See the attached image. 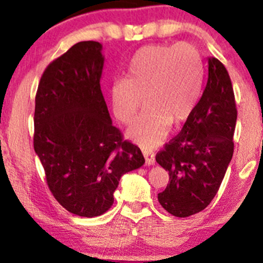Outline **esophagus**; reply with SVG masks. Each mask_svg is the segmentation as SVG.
<instances>
[{
	"instance_id": "esophagus-1",
	"label": "esophagus",
	"mask_w": 263,
	"mask_h": 263,
	"mask_svg": "<svg viewBox=\"0 0 263 263\" xmlns=\"http://www.w3.org/2000/svg\"><path fill=\"white\" fill-rule=\"evenodd\" d=\"M142 154L145 156V160H146V164L148 166L154 165L155 164V154L151 150H142Z\"/></svg>"
}]
</instances>
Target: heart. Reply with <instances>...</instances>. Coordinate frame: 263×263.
<instances>
[{
    "label": "heart",
    "mask_w": 263,
    "mask_h": 263,
    "mask_svg": "<svg viewBox=\"0 0 263 263\" xmlns=\"http://www.w3.org/2000/svg\"><path fill=\"white\" fill-rule=\"evenodd\" d=\"M203 68L200 53L188 43L154 44L140 49L128 66L127 80L110 89L116 118L131 123L145 98L146 109L127 131L142 147H155L171 124L187 119L197 105Z\"/></svg>",
    "instance_id": "b5f03b06"
}]
</instances>
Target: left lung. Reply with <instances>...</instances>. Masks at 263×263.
<instances>
[{
    "label": "left lung",
    "mask_w": 263,
    "mask_h": 263,
    "mask_svg": "<svg viewBox=\"0 0 263 263\" xmlns=\"http://www.w3.org/2000/svg\"><path fill=\"white\" fill-rule=\"evenodd\" d=\"M237 107L232 81L217 58H209V76L200 102L178 136L156 154L169 173L158 195L160 205L177 217L208 208L219 191L234 151Z\"/></svg>",
    "instance_id": "1"
}]
</instances>
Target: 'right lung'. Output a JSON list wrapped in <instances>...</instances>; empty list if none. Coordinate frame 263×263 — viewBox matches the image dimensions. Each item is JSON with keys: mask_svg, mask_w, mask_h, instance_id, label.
Returning <instances> with one entry per match:
<instances>
[{"mask_svg": "<svg viewBox=\"0 0 263 263\" xmlns=\"http://www.w3.org/2000/svg\"><path fill=\"white\" fill-rule=\"evenodd\" d=\"M99 42H80L49 63L35 95L34 150L55 200L94 217L113 205L121 177L144 165L141 150L112 124L100 79Z\"/></svg>", "mask_w": 263, "mask_h": 263, "instance_id": "right-lung-1", "label": "right lung"}]
</instances>
